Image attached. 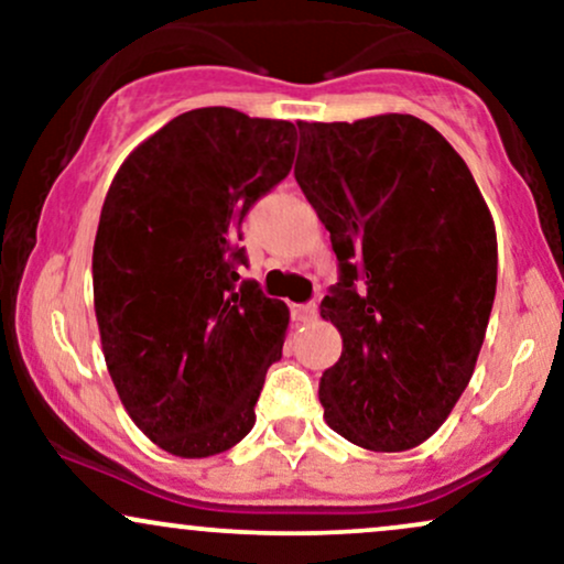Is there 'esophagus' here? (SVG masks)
Instances as JSON below:
<instances>
[{
    "instance_id": "obj_1",
    "label": "esophagus",
    "mask_w": 564,
    "mask_h": 564,
    "mask_svg": "<svg viewBox=\"0 0 564 564\" xmlns=\"http://www.w3.org/2000/svg\"><path fill=\"white\" fill-rule=\"evenodd\" d=\"M291 315H294L296 321L310 323V321L318 318V304H315V302H307V304H294V307H291Z\"/></svg>"
}]
</instances>
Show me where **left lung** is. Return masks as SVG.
<instances>
[{
  "instance_id": "1",
  "label": "left lung",
  "mask_w": 564,
  "mask_h": 564,
  "mask_svg": "<svg viewBox=\"0 0 564 564\" xmlns=\"http://www.w3.org/2000/svg\"><path fill=\"white\" fill-rule=\"evenodd\" d=\"M294 177L339 260L321 302L341 334L323 419L360 448H416L480 355L498 270L488 204L451 142L408 113L302 121Z\"/></svg>"
}]
</instances>
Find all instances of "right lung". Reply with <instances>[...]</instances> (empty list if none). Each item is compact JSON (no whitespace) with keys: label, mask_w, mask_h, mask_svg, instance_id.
<instances>
[{"label":"right lung","mask_w":564,"mask_h":564,"mask_svg":"<svg viewBox=\"0 0 564 564\" xmlns=\"http://www.w3.org/2000/svg\"><path fill=\"white\" fill-rule=\"evenodd\" d=\"M296 127L187 111L129 153L93 249L102 355L129 419L172 456L206 458L254 426L289 307L241 281L246 212L291 172Z\"/></svg>","instance_id":"1"}]
</instances>
